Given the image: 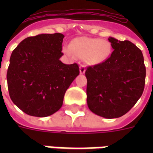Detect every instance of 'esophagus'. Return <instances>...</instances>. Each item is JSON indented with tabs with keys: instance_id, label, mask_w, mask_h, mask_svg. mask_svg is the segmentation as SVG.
Masks as SVG:
<instances>
[{
	"instance_id": "34e87169",
	"label": "esophagus",
	"mask_w": 153,
	"mask_h": 153,
	"mask_svg": "<svg viewBox=\"0 0 153 153\" xmlns=\"http://www.w3.org/2000/svg\"><path fill=\"white\" fill-rule=\"evenodd\" d=\"M79 71H80V74H84L85 71H86V67L84 65H80Z\"/></svg>"
}]
</instances>
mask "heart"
<instances>
[{
  "instance_id": "heart-1",
  "label": "heart",
  "mask_w": 153,
  "mask_h": 153,
  "mask_svg": "<svg viewBox=\"0 0 153 153\" xmlns=\"http://www.w3.org/2000/svg\"><path fill=\"white\" fill-rule=\"evenodd\" d=\"M63 51L67 55H75L86 59L88 63L98 64L106 59L111 51V46L105 39L79 37L71 42V46L65 47Z\"/></svg>"
}]
</instances>
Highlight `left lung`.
<instances>
[{"instance_id":"obj_1","label":"left lung","mask_w":153,"mask_h":153,"mask_svg":"<svg viewBox=\"0 0 153 153\" xmlns=\"http://www.w3.org/2000/svg\"><path fill=\"white\" fill-rule=\"evenodd\" d=\"M114 49L104 62L87 67L89 109L105 118H117L130 110L145 89L146 69L140 49L128 40L109 37Z\"/></svg>"}]
</instances>
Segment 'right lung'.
I'll return each mask as SVG.
<instances>
[{
	"label": "right lung",
	"mask_w": 153,
	"mask_h": 153,
	"mask_svg": "<svg viewBox=\"0 0 153 153\" xmlns=\"http://www.w3.org/2000/svg\"><path fill=\"white\" fill-rule=\"evenodd\" d=\"M61 33L27 37L13 50L7 71L8 93L30 116L44 117L62 107L66 91L79 74L77 63L64 64Z\"/></svg>",
	"instance_id": "obj_1"
}]
</instances>
